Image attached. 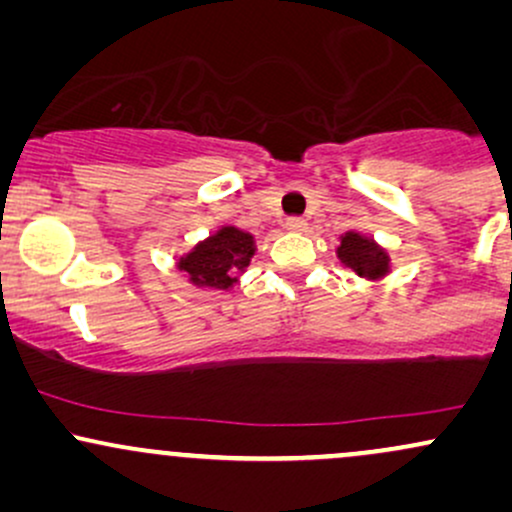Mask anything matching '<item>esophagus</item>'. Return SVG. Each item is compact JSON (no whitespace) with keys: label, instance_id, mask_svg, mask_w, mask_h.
Returning a JSON list of instances; mask_svg holds the SVG:
<instances>
[{"label":"esophagus","instance_id":"1","mask_svg":"<svg viewBox=\"0 0 512 512\" xmlns=\"http://www.w3.org/2000/svg\"><path fill=\"white\" fill-rule=\"evenodd\" d=\"M305 219H301V216H291V219H286V231H293V233H301L305 231Z\"/></svg>","mask_w":512,"mask_h":512}]
</instances>
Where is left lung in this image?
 <instances>
[{"instance_id": "left-lung-1", "label": "left lung", "mask_w": 512, "mask_h": 512, "mask_svg": "<svg viewBox=\"0 0 512 512\" xmlns=\"http://www.w3.org/2000/svg\"><path fill=\"white\" fill-rule=\"evenodd\" d=\"M337 257L344 267L356 272L363 279H383L390 272V255L380 248L373 238L361 236V233L349 231L342 236V243L337 248Z\"/></svg>"}]
</instances>
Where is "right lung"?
<instances>
[{"label":"right lung","mask_w":512,"mask_h":512,"mask_svg":"<svg viewBox=\"0 0 512 512\" xmlns=\"http://www.w3.org/2000/svg\"><path fill=\"white\" fill-rule=\"evenodd\" d=\"M255 255V238L236 226H223L178 260V269L199 289H231Z\"/></svg>","instance_id":"1"}]
</instances>
